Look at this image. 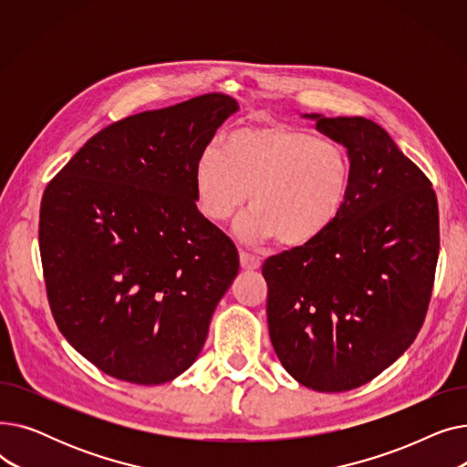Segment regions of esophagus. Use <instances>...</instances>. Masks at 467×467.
I'll return each mask as SVG.
<instances>
[{
	"instance_id": "1",
	"label": "esophagus",
	"mask_w": 467,
	"mask_h": 467,
	"mask_svg": "<svg viewBox=\"0 0 467 467\" xmlns=\"http://www.w3.org/2000/svg\"><path fill=\"white\" fill-rule=\"evenodd\" d=\"M240 266L244 268V271H257V268L261 266V261L255 255L240 252Z\"/></svg>"
}]
</instances>
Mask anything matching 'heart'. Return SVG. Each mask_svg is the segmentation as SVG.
Here are the masks:
<instances>
[{"instance_id":"1","label":"heart","mask_w":467,"mask_h":467,"mask_svg":"<svg viewBox=\"0 0 467 467\" xmlns=\"http://www.w3.org/2000/svg\"><path fill=\"white\" fill-rule=\"evenodd\" d=\"M352 178V159L338 141L285 122H257L229 132L221 151L204 150L194 166V199L204 217L221 223L250 196L240 238L301 248L337 223Z\"/></svg>"}]
</instances>
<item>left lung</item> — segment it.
<instances>
[{"label": "left lung", "instance_id": "8db88e82", "mask_svg": "<svg viewBox=\"0 0 467 467\" xmlns=\"http://www.w3.org/2000/svg\"><path fill=\"white\" fill-rule=\"evenodd\" d=\"M306 117L347 145L352 191L324 236L263 263L268 333L297 382L347 391L394 363L424 324L439 257L437 196L377 122Z\"/></svg>", "mask_w": 467, "mask_h": 467}]
</instances>
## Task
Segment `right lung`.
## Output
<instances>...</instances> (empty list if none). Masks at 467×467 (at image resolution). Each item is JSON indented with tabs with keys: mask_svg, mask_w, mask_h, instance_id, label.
Segmentation results:
<instances>
[{
	"mask_svg": "<svg viewBox=\"0 0 467 467\" xmlns=\"http://www.w3.org/2000/svg\"><path fill=\"white\" fill-rule=\"evenodd\" d=\"M234 98L210 92L94 134L48 182L39 254L48 306L69 345L134 384L199 358L238 275L233 240L194 199V166Z\"/></svg>",
	"mask_w": 467,
	"mask_h": 467,
	"instance_id": "1",
	"label": "right lung"
}]
</instances>
